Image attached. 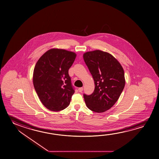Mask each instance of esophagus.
I'll list each match as a JSON object with an SVG mask.
<instances>
[{"label":"esophagus","instance_id":"1","mask_svg":"<svg viewBox=\"0 0 159 159\" xmlns=\"http://www.w3.org/2000/svg\"><path fill=\"white\" fill-rule=\"evenodd\" d=\"M83 90V88L82 87H80V88H78V91L80 92H82Z\"/></svg>","mask_w":159,"mask_h":159}]
</instances>
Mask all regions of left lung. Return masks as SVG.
Wrapping results in <instances>:
<instances>
[{"instance_id": "obj_1", "label": "left lung", "mask_w": 159, "mask_h": 159, "mask_svg": "<svg viewBox=\"0 0 159 159\" xmlns=\"http://www.w3.org/2000/svg\"><path fill=\"white\" fill-rule=\"evenodd\" d=\"M83 59L95 85L93 93L83 94L86 106L94 112L103 113L114 105L123 91V68L113 56L98 50L84 53Z\"/></svg>"}]
</instances>
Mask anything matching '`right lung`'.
I'll use <instances>...</instances> for the list:
<instances>
[{
	"label": "right lung",
	"instance_id": "add662e5",
	"mask_svg": "<svg viewBox=\"0 0 159 159\" xmlns=\"http://www.w3.org/2000/svg\"><path fill=\"white\" fill-rule=\"evenodd\" d=\"M76 54L59 48H51L36 63L33 84L38 97L46 108L54 111L67 108L75 91L68 70Z\"/></svg>",
	"mask_w": 159,
	"mask_h": 159
}]
</instances>
